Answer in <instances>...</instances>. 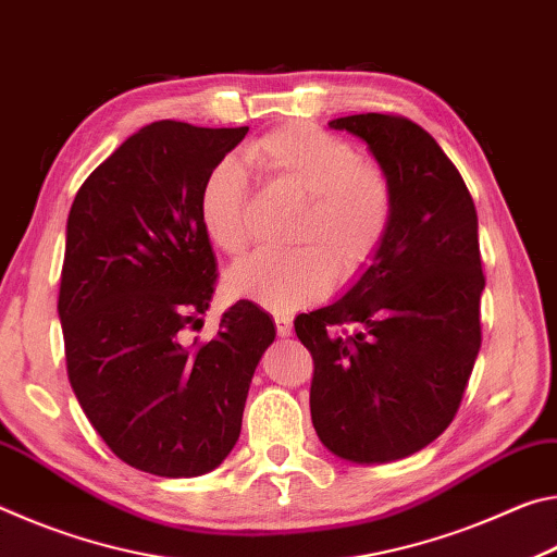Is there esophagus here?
<instances>
[{"label":"esophagus","instance_id":"1","mask_svg":"<svg viewBox=\"0 0 557 557\" xmlns=\"http://www.w3.org/2000/svg\"><path fill=\"white\" fill-rule=\"evenodd\" d=\"M275 326H277V336H289L292 334V319L287 314H277Z\"/></svg>","mask_w":557,"mask_h":557}]
</instances>
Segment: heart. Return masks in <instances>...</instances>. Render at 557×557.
I'll return each mask as SVG.
<instances>
[{
  "instance_id": "b5f03b06",
  "label": "heart",
  "mask_w": 557,
  "mask_h": 557,
  "mask_svg": "<svg viewBox=\"0 0 557 557\" xmlns=\"http://www.w3.org/2000/svg\"><path fill=\"white\" fill-rule=\"evenodd\" d=\"M245 164L299 196L287 252H256L228 272V289L270 312H292L371 265L393 223V186L379 166L309 122H289L243 149ZM199 213L215 248L240 256L250 245L248 174L221 159L206 174Z\"/></svg>"
}]
</instances>
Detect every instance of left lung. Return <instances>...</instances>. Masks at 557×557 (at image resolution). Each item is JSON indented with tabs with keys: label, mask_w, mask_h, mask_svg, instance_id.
I'll return each instance as SVG.
<instances>
[{
	"label": "left lung",
	"mask_w": 557,
	"mask_h": 557,
	"mask_svg": "<svg viewBox=\"0 0 557 557\" xmlns=\"http://www.w3.org/2000/svg\"><path fill=\"white\" fill-rule=\"evenodd\" d=\"M369 147L393 186V223L346 295L295 319L314 358L309 391L322 445L388 465L447 430L482 346L484 292L474 201L414 122L381 112L329 122ZM354 323V337L331 334Z\"/></svg>",
	"instance_id": "1"
}]
</instances>
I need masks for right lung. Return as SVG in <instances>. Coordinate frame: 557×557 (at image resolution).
Masks as SVG:
<instances>
[{"instance_id":"add662e5","label":"right lung","mask_w":557,"mask_h":557,"mask_svg":"<svg viewBox=\"0 0 557 557\" xmlns=\"http://www.w3.org/2000/svg\"><path fill=\"white\" fill-rule=\"evenodd\" d=\"M245 135L152 122L86 178L65 225L71 388L106 445L154 476H201L231 455L252 373L275 342L270 314L248 299L209 342L191 338L215 289L201 184Z\"/></svg>"}]
</instances>
